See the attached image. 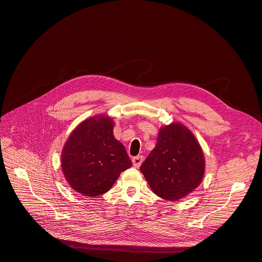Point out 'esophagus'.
<instances>
[{
    "label": "esophagus",
    "instance_id": "34e87169",
    "mask_svg": "<svg viewBox=\"0 0 262 262\" xmlns=\"http://www.w3.org/2000/svg\"><path fill=\"white\" fill-rule=\"evenodd\" d=\"M143 161H144V157H143V156H136V157H134V158L132 159L134 167L139 168V167L141 166V164L143 163Z\"/></svg>",
    "mask_w": 262,
    "mask_h": 262
}]
</instances>
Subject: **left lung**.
Returning <instances> with one entry per match:
<instances>
[{
    "instance_id": "1",
    "label": "left lung",
    "mask_w": 262,
    "mask_h": 262,
    "mask_svg": "<svg viewBox=\"0 0 262 262\" xmlns=\"http://www.w3.org/2000/svg\"><path fill=\"white\" fill-rule=\"evenodd\" d=\"M141 171L155 194L166 201H178L193 192L204 178L203 149L185 126L170 123L160 129L156 148Z\"/></svg>"
}]
</instances>
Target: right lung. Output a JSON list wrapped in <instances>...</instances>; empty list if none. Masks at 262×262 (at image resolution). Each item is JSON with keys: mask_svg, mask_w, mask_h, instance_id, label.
<instances>
[{"mask_svg": "<svg viewBox=\"0 0 262 262\" xmlns=\"http://www.w3.org/2000/svg\"><path fill=\"white\" fill-rule=\"evenodd\" d=\"M114 121L90 117L72 131L61 151V169L71 188L84 196L106 193L132 162L113 135Z\"/></svg>", "mask_w": 262, "mask_h": 262, "instance_id": "right-lung-1", "label": "right lung"}]
</instances>
